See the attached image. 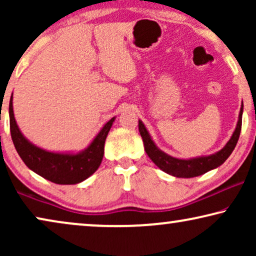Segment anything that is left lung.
I'll list each match as a JSON object with an SVG mask.
<instances>
[{
  "label": "left lung",
  "mask_w": 256,
  "mask_h": 256,
  "mask_svg": "<svg viewBox=\"0 0 256 256\" xmlns=\"http://www.w3.org/2000/svg\"><path fill=\"white\" fill-rule=\"evenodd\" d=\"M242 110H244V104L242 106H241L239 120H238L236 130H234L230 141L226 143V146H224L222 150H219L218 152L213 154V155L197 157V158L180 160V158H174L172 156L166 155V152H163L162 150L157 148L152 138H150L149 132L146 129L144 124H143L142 121L140 120H138V130H140V134L142 136L143 143H144V149H146V155L150 157V160H152L160 170H163L164 172L169 174H172L174 177H180V178L197 177V176H200L202 174L208 172L210 170L216 169V168H218L219 166H222V164L228 158L230 154H232L240 136L241 124H242Z\"/></svg>",
  "instance_id": "1"
}]
</instances>
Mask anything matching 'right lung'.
Segmentation results:
<instances>
[{
	"label": "right lung",
	"instance_id": "right-lung-1",
	"mask_svg": "<svg viewBox=\"0 0 256 256\" xmlns=\"http://www.w3.org/2000/svg\"><path fill=\"white\" fill-rule=\"evenodd\" d=\"M9 118L14 146L26 166L52 183L65 185L78 184L98 170L104 157V141L115 120V118H110L84 152L58 154L38 148L24 138L14 116L12 96L9 102Z\"/></svg>",
	"mask_w": 256,
	"mask_h": 256
}]
</instances>
